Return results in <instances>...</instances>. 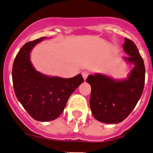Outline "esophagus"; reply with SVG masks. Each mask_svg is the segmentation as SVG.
Instances as JSON below:
<instances>
[{"label": "esophagus", "mask_w": 153, "mask_h": 153, "mask_svg": "<svg viewBox=\"0 0 153 153\" xmlns=\"http://www.w3.org/2000/svg\"><path fill=\"white\" fill-rule=\"evenodd\" d=\"M89 74V71H82V75L83 79H85V80L87 79V77Z\"/></svg>", "instance_id": "34e87169"}]
</instances>
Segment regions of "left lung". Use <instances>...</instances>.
Segmentation results:
<instances>
[{
  "instance_id": "1",
  "label": "left lung",
  "mask_w": 153,
  "mask_h": 153,
  "mask_svg": "<svg viewBox=\"0 0 153 153\" xmlns=\"http://www.w3.org/2000/svg\"><path fill=\"white\" fill-rule=\"evenodd\" d=\"M124 59L134 65L127 79L115 80L104 74H90L86 82L91 85L89 105L97 120L105 123L123 121L134 108L145 85V68L136 45L125 38Z\"/></svg>"
}]
</instances>
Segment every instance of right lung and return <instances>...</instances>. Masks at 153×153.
Segmentation results:
<instances>
[{
  "mask_svg": "<svg viewBox=\"0 0 153 153\" xmlns=\"http://www.w3.org/2000/svg\"><path fill=\"white\" fill-rule=\"evenodd\" d=\"M45 37L26 43L17 53L12 67L15 94L33 119L47 122L56 120L64 111L68 98L84 82L82 74L70 79L50 77L33 68L30 54Z\"/></svg>",
  "mask_w": 153,
  "mask_h": 153,
  "instance_id": "add662e5",
  "label": "right lung"
}]
</instances>
